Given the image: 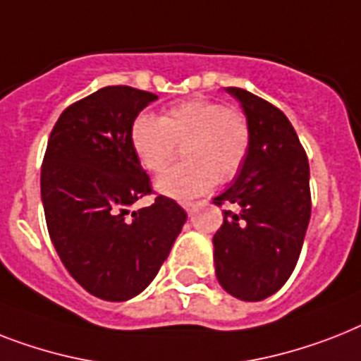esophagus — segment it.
I'll use <instances>...</instances> for the list:
<instances>
[{
    "mask_svg": "<svg viewBox=\"0 0 361 361\" xmlns=\"http://www.w3.org/2000/svg\"><path fill=\"white\" fill-rule=\"evenodd\" d=\"M202 206V202L200 200H196V202H185V204H183V207H185L187 211H189V213H195L196 209H198V207Z\"/></svg>",
    "mask_w": 361,
    "mask_h": 361,
    "instance_id": "esophagus-1",
    "label": "esophagus"
}]
</instances>
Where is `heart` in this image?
I'll return each instance as SVG.
<instances>
[{
    "mask_svg": "<svg viewBox=\"0 0 361 361\" xmlns=\"http://www.w3.org/2000/svg\"><path fill=\"white\" fill-rule=\"evenodd\" d=\"M252 131L245 113L213 99H185L161 118L140 113L130 128V142L146 171H166L183 146L185 163L155 181L161 195L189 200L233 180L250 152Z\"/></svg>",
    "mask_w": 361,
    "mask_h": 361,
    "instance_id": "1",
    "label": "heart"
}]
</instances>
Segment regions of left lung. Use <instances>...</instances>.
I'll return each instance as SVG.
<instances>
[{
  "label": "left lung",
  "mask_w": 361,
  "mask_h": 361,
  "mask_svg": "<svg viewBox=\"0 0 361 361\" xmlns=\"http://www.w3.org/2000/svg\"><path fill=\"white\" fill-rule=\"evenodd\" d=\"M252 131L237 178L213 198L224 211L213 235L219 283L231 297L257 302L287 282L302 250L312 215L310 165L297 131L282 111L245 89L228 87Z\"/></svg>",
  "instance_id": "obj_1"
}]
</instances>
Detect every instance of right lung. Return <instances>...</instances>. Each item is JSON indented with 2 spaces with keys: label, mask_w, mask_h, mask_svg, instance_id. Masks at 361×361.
Wrapping results in <instances>:
<instances>
[{
  "label": "right lung",
  "mask_w": 361,
  "mask_h": 361,
  "mask_svg": "<svg viewBox=\"0 0 361 361\" xmlns=\"http://www.w3.org/2000/svg\"><path fill=\"white\" fill-rule=\"evenodd\" d=\"M157 96L116 85L63 111L49 135L40 172L49 237L66 271L90 295L122 302L137 297L159 272L187 213L152 195L130 142L131 122Z\"/></svg>",
  "instance_id": "obj_1"
}]
</instances>
